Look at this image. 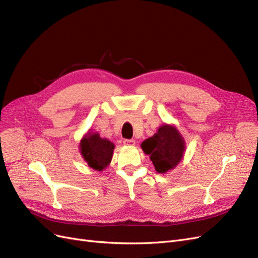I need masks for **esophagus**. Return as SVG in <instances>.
Listing matches in <instances>:
<instances>
[{
	"label": "esophagus",
	"mask_w": 258,
	"mask_h": 258,
	"mask_svg": "<svg viewBox=\"0 0 258 258\" xmlns=\"http://www.w3.org/2000/svg\"><path fill=\"white\" fill-rule=\"evenodd\" d=\"M123 144L131 146V145H135L136 144V141H135L134 139H124L123 140Z\"/></svg>",
	"instance_id": "34e87169"
}]
</instances>
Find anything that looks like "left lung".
<instances>
[{
  "label": "left lung",
  "mask_w": 258,
  "mask_h": 258,
  "mask_svg": "<svg viewBox=\"0 0 258 258\" xmlns=\"http://www.w3.org/2000/svg\"><path fill=\"white\" fill-rule=\"evenodd\" d=\"M145 154L150 155L153 165L160 173L173 169L183 157L185 144L178 131L168 124L161 126L157 134L142 143Z\"/></svg>",
  "instance_id": "left-lung-1"
}]
</instances>
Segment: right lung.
<instances>
[{
  "label": "right lung",
  "mask_w": 258,
  "mask_h": 258,
  "mask_svg": "<svg viewBox=\"0 0 258 258\" xmlns=\"http://www.w3.org/2000/svg\"><path fill=\"white\" fill-rule=\"evenodd\" d=\"M114 144L107 139L100 138L98 134L89 135L81 142V153L88 166L102 171L111 162Z\"/></svg>",
  "instance_id": "obj_1"
}]
</instances>
